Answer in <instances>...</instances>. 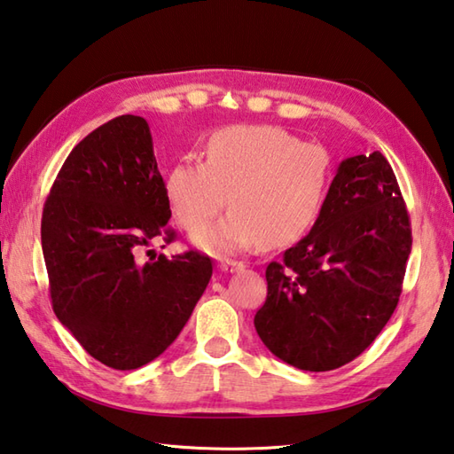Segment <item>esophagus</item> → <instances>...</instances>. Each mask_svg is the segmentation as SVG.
Here are the masks:
<instances>
[{
    "label": "esophagus",
    "instance_id": "34e87169",
    "mask_svg": "<svg viewBox=\"0 0 454 454\" xmlns=\"http://www.w3.org/2000/svg\"><path fill=\"white\" fill-rule=\"evenodd\" d=\"M217 267L223 270V272H237V270H241L245 264L241 261H229V259H225V261H219Z\"/></svg>",
    "mask_w": 454,
    "mask_h": 454
}]
</instances>
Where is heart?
Segmentation results:
<instances>
[{"label": "heart", "instance_id": "1", "mask_svg": "<svg viewBox=\"0 0 454 454\" xmlns=\"http://www.w3.org/2000/svg\"><path fill=\"white\" fill-rule=\"evenodd\" d=\"M330 179L328 152L278 126H227L203 146V161L182 160L166 177L179 225L195 231L225 207L215 225L193 235L200 249L233 254L282 247L314 223Z\"/></svg>", "mask_w": 454, "mask_h": 454}]
</instances>
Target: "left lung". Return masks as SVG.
<instances>
[{
    "label": "left lung",
    "mask_w": 454,
    "mask_h": 454,
    "mask_svg": "<svg viewBox=\"0 0 454 454\" xmlns=\"http://www.w3.org/2000/svg\"><path fill=\"white\" fill-rule=\"evenodd\" d=\"M411 223L380 152L341 161L310 233L267 267L262 344L304 372L356 360L399 302Z\"/></svg>",
    "instance_id": "left-lung-1"
}]
</instances>
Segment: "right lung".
I'll return each instance as SVG.
<instances>
[{
    "label": "right lung",
    "instance_id": "add662e5",
    "mask_svg": "<svg viewBox=\"0 0 454 454\" xmlns=\"http://www.w3.org/2000/svg\"><path fill=\"white\" fill-rule=\"evenodd\" d=\"M169 217L150 126L134 114L76 144L43 207L53 310L113 370H136L164 354L209 285L211 259L198 251L136 261L158 237L172 241Z\"/></svg>",
    "mask_w": 454,
    "mask_h": 454
}]
</instances>
